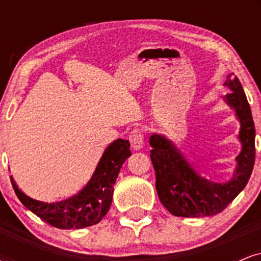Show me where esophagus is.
Listing matches in <instances>:
<instances>
[{
  "mask_svg": "<svg viewBox=\"0 0 261 261\" xmlns=\"http://www.w3.org/2000/svg\"><path fill=\"white\" fill-rule=\"evenodd\" d=\"M130 143H131V147L134 149H141L143 147L145 139H143V134L140 128H135L134 131H131Z\"/></svg>",
  "mask_w": 261,
  "mask_h": 261,
  "instance_id": "esophagus-1",
  "label": "esophagus"
}]
</instances>
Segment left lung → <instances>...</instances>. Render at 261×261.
<instances>
[{
    "label": "left lung",
    "mask_w": 261,
    "mask_h": 261,
    "mask_svg": "<svg viewBox=\"0 0 261 261\" xmlns=\"http://www.w3.org/2000/svg\"><path fill=\"white\" fill-rule=\"evenodd\" d=\"M224 86L230 92L223 98L234 109L241 122V153L232 179L218 182L203 178L193 168L172 141L160 134L149 137L151 161L155 172V189L161 202L178 217H205L222 212L245 188L255 162V126L239 80L230 73Z\"/></svg>",
    "instance_id": "left-lung-1"
}]
</instances>
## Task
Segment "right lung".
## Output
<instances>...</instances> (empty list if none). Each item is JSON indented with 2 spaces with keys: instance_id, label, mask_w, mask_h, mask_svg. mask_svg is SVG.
<instances>
[{
  "instance_id": "right-lung-1",
  "label": "right lung",
  "mask_w": 261,
  "mask_h": 261,
  "mask_svg": "<svg viewBox=\"0 0 261 261\" xmlns=\"http://www.w3.org/2000/svg\"><path fill=\"white\" fill-rule=\"evenodd\" d=\"M131 155L128 140L118 139L108 146L91 180L76 195L58 202H43L32 199L12 187L19 201L46 223L60 229H80L100 222L113 201L114 184L124 162Z\"/></svg>"
}]
</instances>
